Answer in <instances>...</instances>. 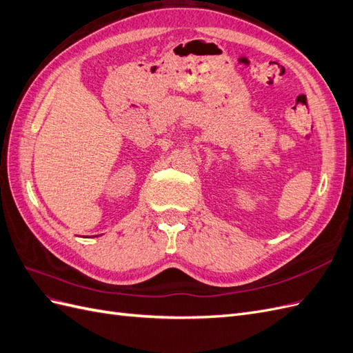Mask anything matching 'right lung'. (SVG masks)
<instances>
[{
  "label": "right lung",
  "mask_w": 353,
  "mask_h": 353,
  "mask_svg": "<svg viewBox=\"0 0 353 353\" xmlns=\"http://www.w3.org/2000/svg\"><path fill=\"white\" fill-rule=\"evenodd\" d=\"M92 237H94V236H92ZM95 237H97V236H95Z\"/></svg>",
  "instance_id": "add662e5"
}]
</instances>
